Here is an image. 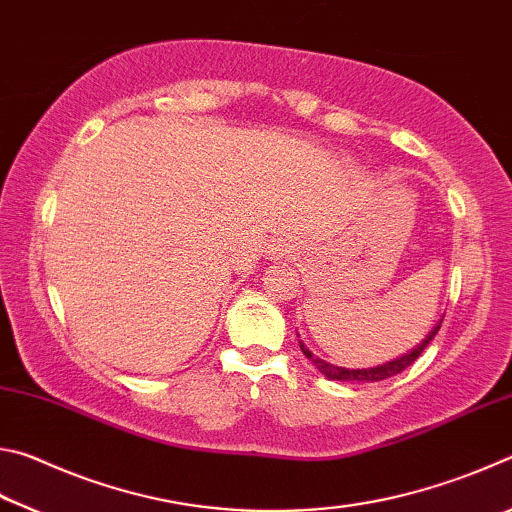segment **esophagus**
<instances>
[{
    "label": "esophagus",
    "instance_id": "34e87169",
    "mask_svg": "<svg viewBox=\"0 0 512 512\" xmlns=\"http://www.w3.org/2000/svg\"><path fill=\"white\" fill-rule=\"evenodd\" d=\"M293 241L289 239H277L275 244L266 250V259H271V262H282V259H289L293 255Z\"/></svg>",
    "mask_w": 512,
    "mask_h": 512
}]
</instances>
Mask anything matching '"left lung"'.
Wrapping results in <instances>:
<instances>
[{"mask_svg": "<svg viewBox=\"0 0 512 512\" xmlns=\"http://www.w3.org/2000/svg\"><path fill=\"white\" fill-rule=\"evenodd\" d=\"M440 323H443V318H440L438 325L433 327L431 332L427 334V339L415 345V348H413L411 352H406V354H402V357H397V359H391V361L381 363V366H375V368H343V366H334V363H329V361H325V359L316 357V354L311 352L302 341H298V343H300L302 354H305V357H307L311 363H314L320 375H325V379H332V381H350V384H359V381H361V384H368V381H381V379L395 377V375H400L402 370L409 368L411 363H413L415 359H418L420 354L424 352V348H427V345L433 341V336L438 334Z\"/></svg>", "mask_w": 512, "mask_h": 512, "instance_id": "8db88e82", "label": "left lung"}]
</instances>
